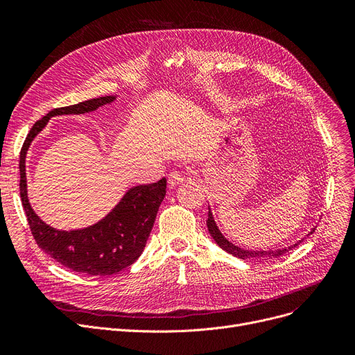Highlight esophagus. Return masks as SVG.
<instances>
[{
	"label": "esophagus",
	"mask_w": 355,
	"mask_h": 355,
	"mask_svg": "<svg viewBox=\"0 0 355 355\" xmlns=\"http://www.w3.org/2000/svg\"><path fill=\"white\" fill-rule=\"evenodd\" d=\"M182 182H184V175L180 171H173L168 174V185H170L171 189L178 187V185H181Z\"/></svg>",
	"instance_id": "obj_1"
}]
</instances>
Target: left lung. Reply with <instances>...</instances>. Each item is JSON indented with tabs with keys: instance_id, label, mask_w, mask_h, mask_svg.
Segmentation results:
<instances>
[{
	"instance_id": "8db88e82",
	"label": "left lung",
	"mask_w": 355,
	"mask_h": 355,
	"mask_svg": "<svg viewBox=\"0 0 355 355\" xmlns=\"http://www.w3.org/2000/svg\"><path fill=\"white\" fill-rule=\"evenodd\" d=\"M207 229H209V233L211 234V237L214 239L216 243H217L223 250H226L227 253H230V254H233V256H236V257H239V259H243V260H246V259H273V257H279V256L285 254L286 252L292 250L293 248H296V246L300 245L301 241H302V240H300V241H296V243H293V245H291V246H288V248L273 249V250H272V249H270V250H249V249H243V248H240V246H236V245L232 243L230 240H227V239L225 237V234H223V233L220 232V229H218V226H217V223H216V220H214V217H213V213H211L210 206H209ZM312 233H313V229H312L306 236H309V234H312Z\"/></svg>"
}]
</instances>
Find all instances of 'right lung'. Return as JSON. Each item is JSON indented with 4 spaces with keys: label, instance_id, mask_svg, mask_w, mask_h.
<instances>
[{
    "label": "right lung",
    "instance_id": "right-lung-1",
    "mask_svg": "<svg viewBox=\"0 0 355 355\" xmlns=\"http://www.w3.org/2000/svg\"><path fill=\"white\" fill-rule=\"evenodd\" d=\"M116 96L89 99L78 105L50 110L28 132L20 153V196L37 245L64 268L92 276H109L132 265L141 256L153 230L159 204L165 197L166 180L129 189L116 206L98 223L76 230H59L49 226L33 210L27 194L26 158L34 138L50 118L83 115L109 105Z\"/></svg>",
    "mask_w": 355,
    "mask_h": 355
}]
</instances>
